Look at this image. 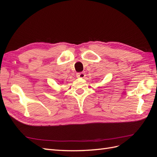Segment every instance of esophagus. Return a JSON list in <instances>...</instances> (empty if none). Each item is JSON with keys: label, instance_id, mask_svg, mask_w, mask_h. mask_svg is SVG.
Segmentation results:
<instances>
[{"label": "esophagus", "instance_id": "1", "mask_svg": "<svg viewBox=\"0 0 157 157\" xmlns=\"http://www.w3.org/2000/svg\"><path fill=\"white\" fill-rule=\"evenodd\" d=\"M85 76H86V74L83 72L77 73V77H78V78H84Z\"/></svg>", "mask_w": 157, "mask_h": 157}]
</instances>
